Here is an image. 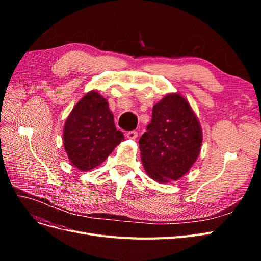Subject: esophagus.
<instances>
[{
  "label": "esophagus",
  "instance_id": "esophagus-1",
  "mask_svg": "<svg viewBox=\"0 0 261 261\" xmlns=\"http://www.w3.org/2000/svg\"><path fill=\"white\" fill-rule=\"evenodd\" d=\"M137 136H138V133L136 130H130L126 133V137L128 139H136Z\"/></svg>",
  "mask_w": 261,
  "mask_h": 261
}]
</instances>
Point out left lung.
<instances>
[{
  "instance_id": "left-lung-1",
  "label": "left lung",
  "mask_w": 261,
  "mask_h": 261,
  "mask_svg": "<svg viewBox=\"0 0 261 261\" xmlns=\"http://www.w3.org/2000/svg\"><path fill=\"white\" fill-rule=\"evenodd\" d=\"M201 143V126L188 101L168 93L153 106L151 122L139 139L146 173L161 184L177 180L196 162Z\"/></svg>"
}]
</instances>
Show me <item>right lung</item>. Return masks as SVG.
Segmentation results:
<instances>
[{
  "label": "right lung",
  "mask_w": 261,
  "mask_h": 261,
  "mask_svg": "<svg viewBox=\"0 0 261 261\" xmlns=\"http://www.w3.org/2000/svg\"><path fill=\"white\" fill-rule=\"evenodd\" d=\"M64 149L76 169L86 172L103 162L124 140L117 130L108 100L91 90L77 102L66 118Z\"/></svg>",
  "instance_id": "obj_1"
}]
</instances>
